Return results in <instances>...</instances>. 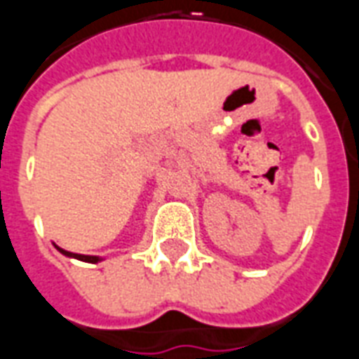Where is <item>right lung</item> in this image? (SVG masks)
Returning a JSON list of instances; mask_svg holds the SVG:
<instances>
[{
	"mask_svg": "<svg viewBox=\"0 0 359 359\" xmlns=\"http://www.w3.org/2000/svg\"><path fill=\"white\" fill-rule=\"evenodd\" d=\"M60 251H62L63 255L75 257V259H81V261H86V263H98V261H100L98 257H93V255H79V253H71V251H65V249H60Z\"/></svg>",
	"mask_w": 359,
	"mask_h": 359,
	"instance_id": "right-lung-1",
	"label": "right lung"
}]
</instances>
